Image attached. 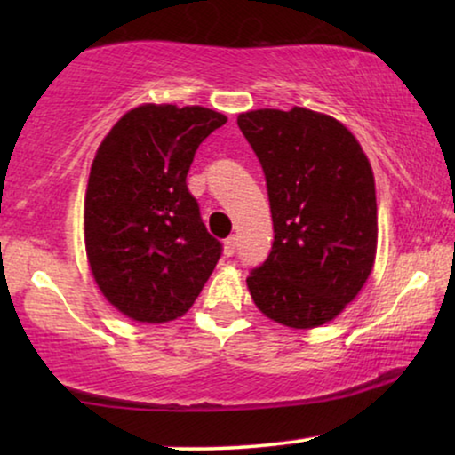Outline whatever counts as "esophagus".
<instances>
[{
	"mask_svg": "<svg viewBox=\"0 0 455 455\" xmlns=\"http://www.w3.org/2000/svg\"><path fill=\"white\" fill-rule=\"evenodd\" d=\"M235 248H238V238H235V235H229V238L223 242V254H226V257H234Z\"/></svg>",
	"mask_w": 455,
	"mask_h": 455,
	"instance_id": "1",
	"label": "esophagus"
}]
</instances>
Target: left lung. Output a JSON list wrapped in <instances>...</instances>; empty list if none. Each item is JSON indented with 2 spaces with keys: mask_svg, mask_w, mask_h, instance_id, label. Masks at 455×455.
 <instances>
[{
  "mask_svg": "<svg viewBox=\"0 0 455 455\" xmlns=\"http://www.w3.org/2000/svg\"><path fill=\"white\" fill-rule=\"evenodd\" d=\"M263 167L273 246L246 277L257 308L294 329L325 325L352 302L377 252L369 159L344 124L294 108L238 116Z\"/></svg>",
  "mask_w": 455,
  "mask_h": 455,
  "instance_id": "8db88e82",
  "label": "left lung"
}]
</instances>
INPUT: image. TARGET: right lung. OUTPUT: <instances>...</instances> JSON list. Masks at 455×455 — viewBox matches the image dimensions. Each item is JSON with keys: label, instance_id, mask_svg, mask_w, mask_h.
<instances>
[{"label": "right lung", "instance_id": "add662e5", "mask_svg": "<svg viewBox=\"0 0 455 455\" xmlns=\"http://www.w3.org/2000/svg\"><path fill=\"white\" fill-rule=\"evenodd\" d=\"M226 122L198 105L148 103L99 147L84 198L86 257L99 290L130 319L182 316L221 257L186 176L198 145Z\"/></svg>", "mask_w": 455, "mask_h": 455}]
</instances>
